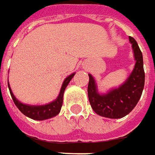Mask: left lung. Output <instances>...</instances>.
Segmentation results:
<instances>
[{"label": "left lung", "instance_id": "8db88e82", "mask_svg": "<svg viewBox=\"0 0 155 155\" xmlns=\"http://www.w3.org/2000/svg\"><path fill=\"white\" fill-rule=\"evenodd\" d=\"M129 41L132 43L136 63L124 84L107 94H100L96 89L94 79L88 74V100L93 110L101 116L111 119L124 117L134 108L141 96L145 84L142 53L134 38L130 36Z\"/></svg>", "mask_w": 155, "mask_h": 155}]
</instances>
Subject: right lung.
<instances>
[{
  "label": "right lung",
  "mask_w": 155,
  "mask_h": 155,
  "mask_svg": "<svg viewBox=\"0 0 155 155\" xmlns=\"http://www.w3.org/2000/svg\"><path fill=\"white\" fill-rule=\"evenodd\" d=\"M74 74H72L69 76L65 79L64 82L61 86V92L59 94V96L55 101H54L53 102H51L49 104L43 105V106H29V105H26L20 102L14 96L13 93L10 89V87L8 84V88L10 92L11 97L14 101V103L15 104L18 109L23 114L26 116L31 118L33 120H42L46 119H49V118L54 117L55 115H57L61 111V106H62V101H63V94L64 91L67 87V86L68 85L69 81L72 80V78L74 77Z\"/></svg>",
  "instance_id": "1"
}]
</instances>
